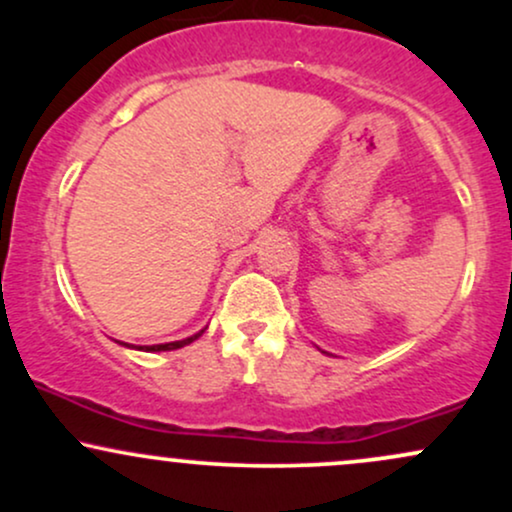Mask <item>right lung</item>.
<instances>
[{
  "mask_svg": "<svg viewBox=\"0 0 512 512\" xmlns=\"http://www.w3.org/2000/svg\"><path fill=\"white\" fill-rule=\"evenodd\" d=\"M197 337H202V332L195 334V337L182 339V342H170V344H154V346H146V351H173V349H180V346H185V344H192V342H195ZM125 346H129V344H125Z\"/></svg>",
  "mask_w": 512,
  "mask_h": 512,
  "instance_id": "right-lung-1",
  "label": "right lung"
}]
</instances>
